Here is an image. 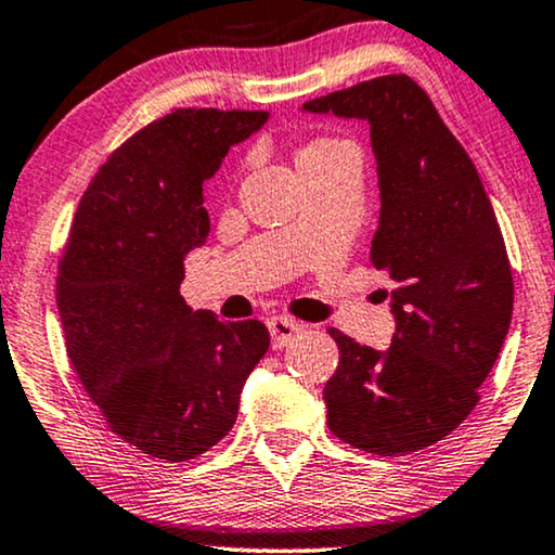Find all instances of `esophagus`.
<instances>
[{"label":"esophagus","mask_w":555,"mask_h":555,"mask_svg":"<svg viewBox=\"0 0 555 555\" xmlns=\"http://www.w3.org/2000/svg\"><path fill=\"white\" fill-rule=\"evenodd\" d=\"M268 328L272 336V346L285 348L302 331V325L298 321H293V318L272 315V318H268Z\"/></svg>","instance_id":"obj_1"}]
</instances>
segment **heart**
<instances>
[{
  "label": "heart",
  "instance_id": "1",
  "mask_svg": "<svg viewBox=\"0 0 555 555\" xmlns=\"http://www.w3.org/2000/svg\"><path fill=\"white\" fill-rule=\"evenodd\" d=\"M344 149H351V143L338 141V139L310 141L298 151V169H302V166H310V164H321V162H325V158L336 156L338 151H344Z\"/></svg>",
  "mask_w": 555,
  "mask_h": 555
}]
</instances>
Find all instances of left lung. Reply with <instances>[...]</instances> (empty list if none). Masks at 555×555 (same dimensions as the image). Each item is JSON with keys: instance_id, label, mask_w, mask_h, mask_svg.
<instances>
[{"instance_id": "obj_1", "label": "left lung", "mask_w": 555, "mask_h": 555, "mask_svg": "<svg viewBox=\"0 0 555 555\" xmlns=\"http://www.w3.org/2000/svg\"><path fill=\"white\" fill-rule=\"evenodd\" d=\"M302 111L369 124L382 196L371 262L389 272L397 321L386 351L331 328L328 427L384 457L424 450L473 412L511 328L503 232L473 158L412 78L384 75Z\"/></svg>"}]
</instances>
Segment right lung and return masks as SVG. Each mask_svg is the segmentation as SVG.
Masks as SVG:
<instances>
[{
    "label": "right lung",
    "mask_w": 555,
    "mask_h": 555,
    "mask_svg": "<svg viewBox=\"0 0 555 555\" xmlns=\"http://www.w3.org/2000/svg\"><path fill=\"white\" fill-rule=\"evenodd\" d=\"M268 118L173 111L111 154L75 211L57 278L67 356L111 429L151 457L211 450L270 348L260 321L224 323L179 293L184 257L209 234L204 181Z\"/></svg>",
    "instance_id": "add662e5"
}]
</instances>
